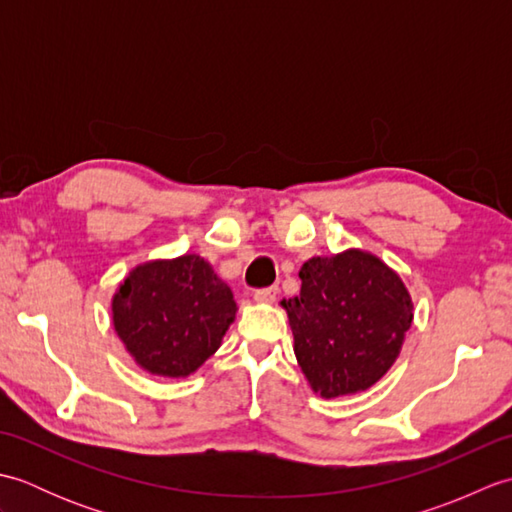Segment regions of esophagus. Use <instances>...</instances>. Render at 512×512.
Masks as SVG:
<instances>
[{
    "label": "esophagus",
    "instance_id": "esophagus-1",
    "mask_svg": "<svg viewBox=\"0 0 512 512\" xmlns=\"http://www.w3.org/2000/svg\"><path fill=\"white\" fill-rule=\"evenodd\" d=\"M255 301H262V303H273L277 299V286H268V288H259L255 290Z\"/></svg>",
    "mask_w": 512,
    "mask_h": 512
}]
</instances>
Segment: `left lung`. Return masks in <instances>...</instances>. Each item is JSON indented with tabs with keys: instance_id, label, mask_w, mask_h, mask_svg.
Listing matches in <instances>:
<instances>
[{
	"instance_id": "1",
	"label": "left lung",
	"mask_w": 512,
	"mask_h": 512,
	"mask_svg": "<svg viewBox=\"0 0 512 512\" xmlns=\"http://www.w3.org/2000/svg\"><path fill=\"white\" fill-rule=\"evenodd\" d=\"M299 277V297L281 306L312 389L336 398L372 387L394 365L413 319L405 284L363 250L312 257Z\"/></svg>"
}]
</instances>
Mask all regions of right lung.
Wrapping results in <instances>:
<instances>
[{
	"label": "right lung",
	"instance_id": "add662e5",
	"mask_svg": "<svg viewBox=\"0 0 512 512\" xmlns=\"http://www.w3.org/2000/svg\"><path fill=\"white\" fill-rule=\"evenodd\" d=\"M233 292L198 255L134 268L114 295V328L140 367L189 376L235 319Z\"/></svg>",
	"mask_w": 512,
	"mask_h": 512
}]
</instances>
